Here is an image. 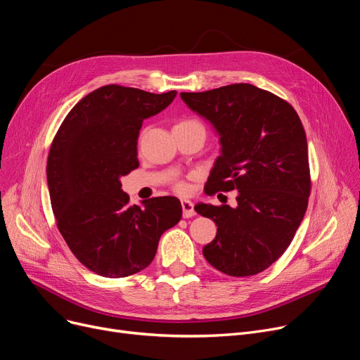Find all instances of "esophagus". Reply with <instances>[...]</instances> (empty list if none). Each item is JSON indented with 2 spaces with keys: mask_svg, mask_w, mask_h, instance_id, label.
Returning <instances> with one entry per match:
<instances>
[{
  "mask_svg": "<svg viewBox=\"0 0 360 360\" xmlns=\"http://www.w3.org/2000/svg\"><path fill=\"white\" fill-rule=\"evenodd\" d=\"M181 206H182V214L184 217H191L195 214L194 212V205L190 200H181Z\"/></svg>",
  "mask_w": 360,
  "mask_h": 360,
  "instance_id": "1",
  "label": "esophagus"
}]
</instances>
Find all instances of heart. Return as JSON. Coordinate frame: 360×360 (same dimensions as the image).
<instances>
[{
	"mask_svg": "<svg viewBox=\"0 0 360 360\" xmlns=\"http://www.w3.org/2000/svg\"><path fill=\"white\" fill-rule=\"evenodd\" d=\"M190 122H191V120H190ZM182 123H188V122H182ZM178 191H181V193L186 191V185H185V184H179V185H178Z\"/></svg>",
	"mask_w": 360,
	"mask_h": 360,
	"instance_id": "b5f03b06",
	"label": "heart"
}]
</instances>
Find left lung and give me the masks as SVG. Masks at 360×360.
Returning <instances> with one entry per match:
<instances>
[{"label":"left lung","instance_id":"obj_1","mask_svg":"<svg viewBox=\"0 0 360 360\" xmlns=\"http://www.w3.org/2000/svg\"><path fill=\"white\" fill-rule=\"evenodd\" d=\"M181 98L206 119L221 144L205 190H237V207L198 202L216 237L202 247L213 268L231 276L256 275L283 256L307 209V141L299 115L272 92L232 84Z\"/></svg>","mask_w":360,"mask_h":360}]
</instances>
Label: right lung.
Listing matches in <instances>:
<instances>
[{"label":"right lung","instance_id":"right-lung-1","mask_svg":"<svg viewBox=\"0 0 360 360\" xmlns=\"http://www.w3.org/2000/svg\"><path fill=\"white\" fill-rule=\"evenodd\" d=\"M176 94L101 86L72 108L51 144L46 182L58 231L76 259L101 276L146 269L162 233L181 221L176 197L128 206L120 182L139 166L136 144L144 119L165 110Z\"/></svg>","mask_w":360,"mask_h":360}]
</instances>
